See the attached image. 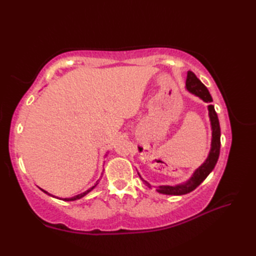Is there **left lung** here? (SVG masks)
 Masks as SVG:
<instances>
[{"mask_svg":"<svg viewBox=\"0 0 256 256\" xmlns=\"http://www.w3.org/2000/svg\"><path fill=\"white\" fill-rule=\"evenodd\" d=\"M186 88L189 92H192V94L199 96L200 99H202L204 102H212V98L209 94L208 89H206V86L201 82L197 77H196V74L192 72H188L187 74ZM208 110H209V116H210L211 128H212V142H211V150H210L208 158H206L204 164L194 172L192 177L190 178L187 182L177 184V186H158L156 187V190L158 192L165 194H174V196L188 194L197 188L199 184L202 182L206 177H208L209 174L214 168L220 155L221 132H220L219 118H218V116H216L214 106L212 104L208 106ZM143 182L146 186L150 188V184L148 182L145 180Z\"/></svg>","mask_w":256,"mask_h":256,"instance_id":"1","label":"left lung"}]
</instances>
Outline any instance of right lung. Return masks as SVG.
Listing matches in <instances>:
<instances>
[{
    "mask_svg": "<svg viewBox=\"0 0 256 256\" xmlns=\"http://www.w3.org/2000/svg\"><path fill=\"white\" fill-rule=\"evenodd\" d=\"M96 186V184H94V187H92V188H90V189H88V190H86V192H82V194H77V196H74V197H72V198H64L62 200H64V201H74V200H77V199H80V198H82L84 197V196H86V194H88V192H91V190L92 189H94V187ZM42 192H46V194H48L47 192H45V190H42Z\"/></svg>",
    "mask_w": 256,
    "mask_h": 256,
    "instance_id": "add662e5",
    "label": "right lung"
}]
</instances>
